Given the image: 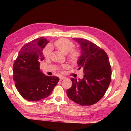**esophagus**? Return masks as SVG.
Listing matches in <instances>:
<instances>
[{
	"label": "esophagus",
	"mask_w": 131,
	"mask_h": 131,
	"mask_svg": "<svg viewBox=\"0 0 131 131\" xmlns=\"http://www.w3.org/2000/svg\"><path fill=\"white\" fill-rule=\"evenodd\" d=\"M66 77H64L61 76V77H59V80H60V81H62V80H63V79H66Z\"/></svg>",
	"instance_id": "34e87169"
}]
</instances>
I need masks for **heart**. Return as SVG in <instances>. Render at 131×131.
<instances>
[{
    "label": "heart",
    "instance_id": "heart-1",
    "mask_svg": "<svg viewBox=\"0 0 131 131\" xmlns=\"http://www.w3.org/2000/svg\"><path fill=\"white\" fill-rule=\"evenodd\" d=\"M53 46L63 54H67L70 52L68 58L73 63H77L80 57V51L77 49L72 50L74 43L69 39L66 38L59 39L54 42L53 45H51V47ZM51 53V47L50 46H47L43 51V54L46 58L50 57ZM67 67V65L63 66V69H66Z\"/></svg>",
    "mask_w": 131,
    "mask_h": 131
}]
</instances>
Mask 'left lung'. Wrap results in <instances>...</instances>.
Instances as JSON below:
<instances>
[{
  "mask_svg": "<svg viewBox=\"0 0 131 131\" xmlns=\"http://www.w3.org/2000/svg\"><path fill=\"white\" fill-rule=\"evenodd\" d=\"M80 45L81 55L77 63L83 69L82 79L71 78L72 86L67 90L71 100L82 106L96 103L108 90L112 78V70L105 51L88 40L74 38Z\"/></svg>",
  "mask_w": 131,
  "mask_h": 131,
  "instance_id": "8db88e82",
  "label": "left lung"
}]
</instances>
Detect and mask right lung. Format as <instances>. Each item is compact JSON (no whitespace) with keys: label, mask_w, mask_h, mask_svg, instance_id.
I'll list each match as a JSON object with an SVG mask.
<instances>
[{"label":"right lung","mask_w":131,"mask_h":131,"mask_svg":"<svg viewBox=\"0 0 131 131\" xmlns=\"http://www.w3.org/2000/svg\"><path fill=\"white\" fill-rule=\"evenodd\" d=\"M49 42L41 37L27 43L19 51L13 64V79L21 96L29 101H38L48 97L59 78L46 76L40 69L44 59L43 49Z\"/></svg>","instance_id":"add662e5"}]
</instances>
